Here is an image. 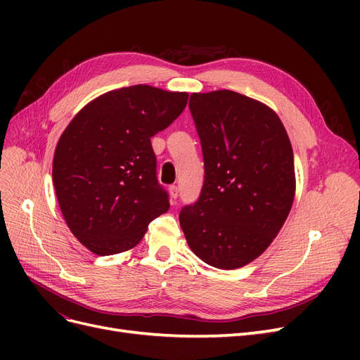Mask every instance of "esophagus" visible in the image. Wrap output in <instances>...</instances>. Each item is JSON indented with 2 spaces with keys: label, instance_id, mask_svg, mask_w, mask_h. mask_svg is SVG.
Instances as JSON below:
<instances>
[{
  "label": "esophagus",
  "instance_id": "34e87169",
  "mask_svg": "<svg viewBox=\"0 0 360 360\" xmlns=\"http://www.w3.org/2000/svg\"><path fill=\"white\" fill-rule=\"evenodd\" d=\"M169 195H171V198H174V200L179 197V188L176 186V184H172V186H169Z\"/></svg>",
  "mask_w": 360,
  "mask_h": 360
}]
</instances>
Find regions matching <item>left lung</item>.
I'll list each match as a JSON object with an SVG mask.
<instances>
[{
	"label": "left lung",
	"instance_id": "1",
	"mask_svg": "<svg viewBox=\"0 0 360 360\" xmlns=\"http://www.w3.org/2000/svg\"><path fill=\"white\" fill-rule=\"evenodd\" d=\"M204 184L180 226L204 263L238 269L259 257L291 210L296 176L290 138L264 103L231 90L191 94Z\"/></svg>",
	"mask_w": 360,
	"mask_h": 360
}]
</instances>
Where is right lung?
<instances>
[{"label": "right lung", "mask_w": 360, "mask_h": 360, "mask_svg": "<svg viewBox=\"0 0 360 360\" xmlns=\"http://www.w3.org/2000/svg\"><path fill=\"white\" fill-rule=\"evenodd\" d=\"M188 97L141 84L108 91L85 105L60 136L53 188L64 221L91 252L132 249L148 224L168 212L150 139L183 112Z\"/></svg>", "instance_id": "add662e5"}]
</instances>
